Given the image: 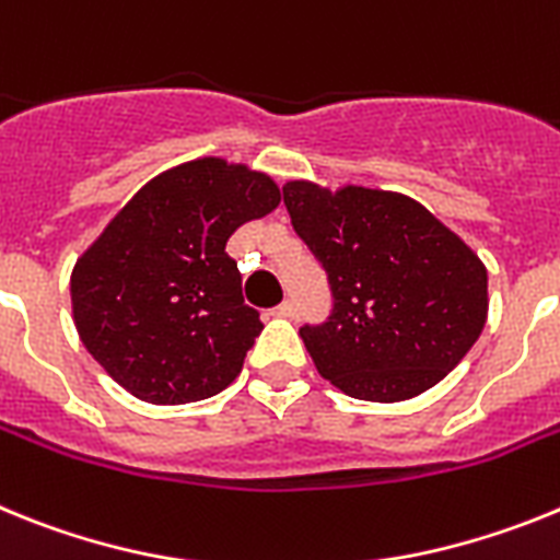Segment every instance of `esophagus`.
<instances>
[{
    "label": "esophagus",
    "instance_id": "1",
    "mask_svg": "<svg viewBox=\"0 0 560 560\" xmlns=\"http://www.w3.org/2000/svg\"><path fill=\"white\" fill-rule=\"evenodd\" d=\"M295 313H299V310H295L293 301H281L279 307L273 310V315H279V318H295Z\"/></svg>",
    "mask_w": 560,
    "mask_h": 560
}]
</instances>
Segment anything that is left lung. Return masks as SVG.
<instances>
[{"label":"left lung","instance_id":"1","mask_svg":"<svg viewBox=\"0 0 560 560\" xmlns=\"http://www.w3.org/2000/svg\"><path fill=\"white\" fill-rule=\"evenodd\" d=\"M284 206L324 265L327 324L301 327L320 377L343 395L400 402L470 352L488 320V267L417 199L290 179Z\"/></svg>","mask_w":560,"mask_h":560}]
</instances>
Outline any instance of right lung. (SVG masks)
I'll use <instances>...</instances> for the list:
<instances>
[{
	"label": "right lung",
	"instance_id": "right-lung-1",
	"mask_svg": "<svg viewBox=\"0 0 560 560\" xmlns=\"http://www.w3.org/2000/svg\"><path fill=\"white\" fill-rule=\"evenodd\" d=\"M281 202L265 172L197 158L149 179L78 256L72 320L112 381L154 406L220 395L261 332L225 253Z\"/></svg>",
	"mask_w": 560,
	"mask_h": 560
}]
</instances>
